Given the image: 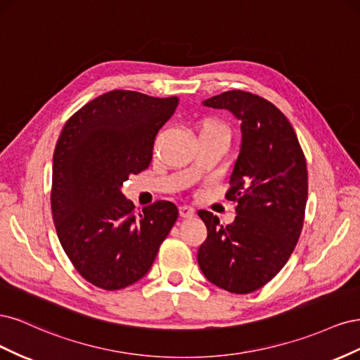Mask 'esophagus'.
Listing matches in <instances>:
<instances>
[{"label": "esophagus", "instance_id": "1", "mask_svg": "<svg viewBox=\"0 0 360 360\" xmlns=\"http://www.w3.org/2000/svg\"><path fill=\"white\" fill-rule=\"evenodd\" d=\"M179 212H180L181 217H193L195 216V209L191 205H181Z\"/></svg>", "mask_w": 360, "mask_h": 360}]
</instances>
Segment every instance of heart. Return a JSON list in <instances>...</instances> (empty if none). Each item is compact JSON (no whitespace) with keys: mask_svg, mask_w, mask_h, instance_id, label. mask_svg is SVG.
<instances>
[{"mask_svg":"<svg viewBox=\"0 0 360 360\" xmlns=\"http://www.w3.org/2000/svg\"><path fill=\"white\" fill-rule=\"evenodd\" d=\"M213 126H219V124H217L216 122H212V120H210V122H205L204 127H213Z\"/></svg>","mask_w":360,"mask_h":360,"instance_id":"obj_1","label":"heart"}]
</instances>
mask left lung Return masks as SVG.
<instances>
[{"label":"left lung","mask_w":360,"mask_h":360,"mask_svg":"<svg viewBox=\"0 0 360 360\" xmlns=\"http://www.w3.org/2000/svg\"><path fill=\"white\" fill-rule=\"evenodd\" d=\"M240 122V153L225 198L236 202V221L198 212L207 238L198 264L216 287L248 294L264 287L285 266L303 228L308 200L307 159L292 126L257 94L231 90L204 101Z\"/></svg>","instance_id":"8db88e82"}]
</instances>
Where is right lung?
I'll return each instance as SVG.
<instances>
[{
    "label": "right lung",
    "instance_id": "obj_1",
    "mask_svg": "<svg viewBox=\"0 0 360 360\" xmlns=\"http://www.w3.org/2000/svg\"><path fill=\"white\" fill-rule=\"evenodd\" d=\"M179 97L112 90L64 124L53 151L51 209L60 243L90 284L122 290L150 270L179 217L176 204L135 209L122 193L130 174L148 168L159 129Z\"/></svg>",
    "mask_w": 360,
    "mask_h": 360
}]
</instances>
